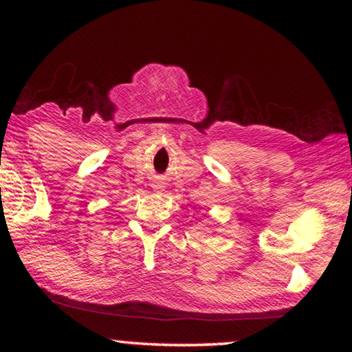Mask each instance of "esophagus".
Instances as JSON below:
<instances>
[{
    "instance_id": "obj_1",
    "label": "esophagus",
    "mask_w": 352,
    "mask_h": 352,
    "mask_svg": "<svg viewBox=\"0 0 352 352\" xmlns=\"http://www.w3.org/2000/svg\"><path fill=\"white\" fill-rule=\"evenodd\" d=\"M153 186H155V189H163V188H164V184H163L162 182H155V183H153Z\"/></svg>"
}]
</instances>
